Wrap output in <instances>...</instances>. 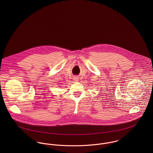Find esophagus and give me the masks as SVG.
I'll return each mask as SVG.
<instances>
[{
	"instance_id": "esophagus-1",
	"label": "esophagus",
	"mask_w": 153,
	"mask_h": 153,
	"mask_svg": "<svg viewBox=\"0 0 153 153\" xmlns=\"http://www.w3.org/2000/svg\"><path fill=\"white\" fill-rule=\"evenodd\" d=\"M78 78H77V77H75L74 78V81H75V82H77V81H78Z\"/></svg>"
}]
</instances>
